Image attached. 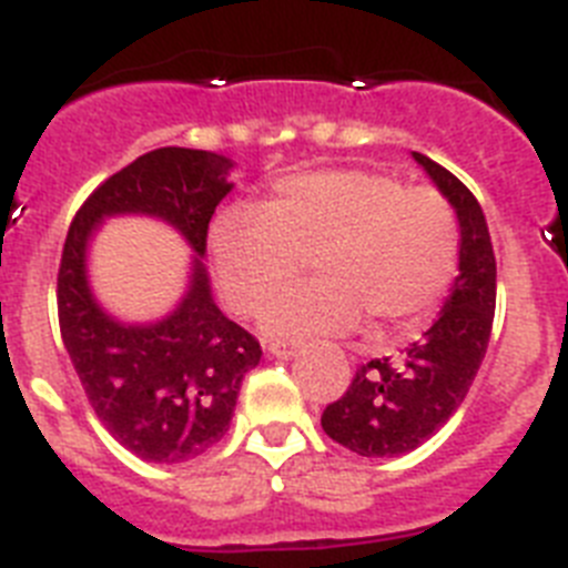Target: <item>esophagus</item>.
<instances>
[{"instance_id":"1","label":"esophagus","mask_w":568,"mask_h":568,"mask_svg":"<svg viewBox=\"0 0 568 568\" xmlns=\"http://www.w3.org/2000/svg\"><path fill=\"white\" fill-rule=\"evenodd\" d=\"M267 349H270V355H273V358L287 361V358H293L295 349H298V346L290 344V341H273V344H270Z\"/></svg>"}]
</instances>
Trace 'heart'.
Here are the masks:
<instances>
[{
    "label": "heart",
    "mask_w": 568,
    "mask_h": 568,
    "mask_svg": "<svg viewBox=\"0 0 568 568\" xmlns=\"http://www.w3.org/2000/svg\"><path fill=\"white\" fill-rule=\"evenodd\" d=\"M215 281L239 315H255L314 261L320 278L270 305L267 335H341L418 327L460 264L458 213L440 190L375 170L335 168L281 179L258 210L235 207L210 230Z\"/></svg>",
    "instance_id": "b5f03b06"
}]
</instances>
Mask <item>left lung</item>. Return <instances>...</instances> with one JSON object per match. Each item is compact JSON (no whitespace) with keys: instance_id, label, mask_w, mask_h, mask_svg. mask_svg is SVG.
<instances>
[{"instance_id":"left-lung-1","label":"left lung","mask_w":568,"mask_h":568,"mask_svg":"<svg viewBox=\"0 0 568 568\" xmlns=\"http://www.w3.org/2000/svg\"><path fill=\"white\" fill-rule=\"evenodd\" d=\"M458 213L460 264L453 293L435 324L404 349V358H375L321 415L335 444L364 458L413 453L458 413L486 355L495 318V250L478 199L460 179L413 153Z\"/></svg>"}]
</instances>
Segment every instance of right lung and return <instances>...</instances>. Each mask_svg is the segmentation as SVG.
<instances>
[{
  "label": "right lung",
  "mask_w": 568,
  "mask_h": 568,
  "mask_svg": "<svg viewBox=\"0 0 568 568\" xmlns=\"http://www.w3.org/2000/svg\"><path fill=\"white\" fill-rule=\"evenodd\" d=\"M230 168L210 150H150L88 195L64 239L57 281L64 349L104 429L150 464H184L224 438L261 344L215 307L202 258H193L187 293L168 318L142 327L110 318L90 293L88 241L108 215L142 213L204 255L210 219L233 190Z\"/></svg>",
  "instance_id": "right-lung-1"
}]
</instances>
